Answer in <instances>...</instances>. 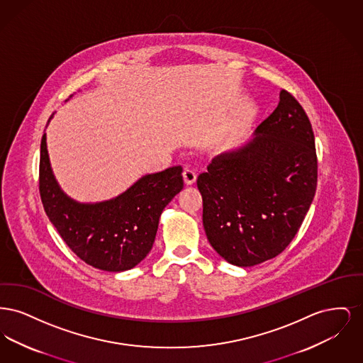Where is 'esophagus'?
<instances>
[{
    "mask_svg": "<svg viewBox=\"0 0 363 363\" xmlns=\"http://www.w3.org/2000/svg\"><path fill=\"white\" fill-rule=\"evenodd\" d=\"M182 177H184V181H185L186 185L194 184V182H196V178H197L196 173H194L193 170H190V169H185L184 173H182Z\"/></svg>",
    "mask_w": 363,
    "mask_h": 363,
    "instance_id": "esophagus-1",
    "label": "esophagus"
}]
</instances>
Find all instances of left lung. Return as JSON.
<instances>
[{
    "label": "left lung",
    "instance_id": "1",
    "mask_svg": "<svg viewBox=\"0 0 363 363\" xmlns=\"http://www.w3.org/2000/svg\"><path fill=\"white\" fill-rule=\"evenodd\" d=\"M274 113L253 138L215 156L197 178L208 241L237 267L280 255L302 225L317 186L311 123L281 89Z\"/></svg>",
    "mask_w": 363,
    "mask_h": 363
}]
</instances>
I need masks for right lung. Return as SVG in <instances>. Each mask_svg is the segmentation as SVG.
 <instances>
[{"label": "right lung", "instance_id": "1", "mask_svg": "<svg viewBox=\"0 0 363 363\" xmlns=\"http://www.w3.org/2000/svg\"><path fill=\"white\" fill-rule=\"evenodd\" d=\"M182 188V167L174 166L143 175L110 200L76 201L57 182L46 133L42 136L39 191L45 212L72 252L94 268L123 272L145 259L155 242L163 209Z\"/></svg>", "mask_w": 363, "mask_h": 363}]
</instances>
